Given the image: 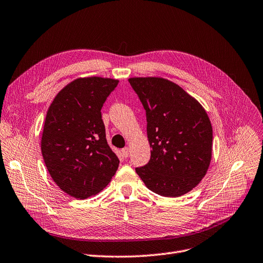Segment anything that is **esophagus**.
<instances>
[{
	"label": "esophagus",
	"mask_w": 263,
	"mask_h": 263,
	"mask_svg": "<svg viewBox=\"0 0 263 263\" xmlns=\"http://www.w3.org/2000/svg\"><path fill=\"white\" fill-rule=\"evenodd\" d=\"M128 153H129V148L128 147L122 148V154H123L124 157H128Z\"/></svg>",
	"instance_id": "34e87169"
}]
</instances>
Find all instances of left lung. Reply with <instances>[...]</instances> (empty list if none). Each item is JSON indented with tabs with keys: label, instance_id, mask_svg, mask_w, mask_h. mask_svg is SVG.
I'll list each match as a JSON object with an SVG mask.
<instances>
[{
	"label": "left lung",
	"instance_id": "1",
	"mask_svg": "<svg viewBox=\"0 0 263 263\" xmlns=\"http://www.w3.org/2000/svg\"><path fill=\"white\" fill-rule=\"evenodd\" d=\"M146 114L151 158L136 172L149 191L180 197L196 187L212 158L211 121L197 99L164 78L128 79Z\"/></svg>",
	"mask_w": 263,
	"mask_h": 263
}]
</instances>
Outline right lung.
<instances>
[{
  "label": "right lung",
  "instance_id": "add662e5",
  "mask_svg": "<svg viewBox=\"0 0 263 263\" xmlns=\"http://www.w3.org/2000/svg\"><path fill=\"white\" fill-rule=\"evenodd\" d=\"M119 80L87 77L68 83L50 105L42 136V154L52 180L77 199L108 185L119 158L106 139L102 107Z\"/></svg>",
  "mask_w": 263,
  "mask_h": 263
}]
</instances>
